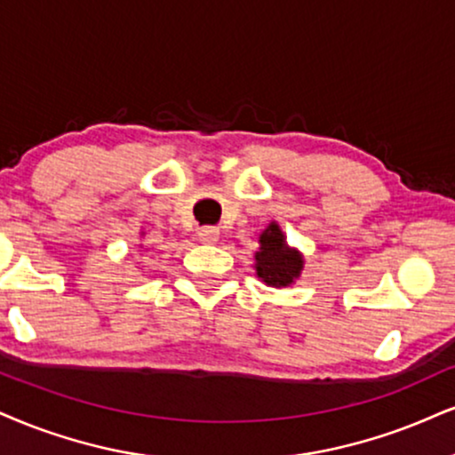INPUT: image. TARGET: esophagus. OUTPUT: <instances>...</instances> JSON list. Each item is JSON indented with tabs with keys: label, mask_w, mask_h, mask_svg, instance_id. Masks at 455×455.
<instances>
[{
	"label": "esophagus",
	"mask_w": 455,
	"mask_h": 455,
	"mask_svg": "<svg viewBox=\"0 0 455 455\" xmlns=\"http://www.w3.org/2000/svg\"><path fill=\"white\" fill-rule=\"evenodd\" d=\"M198 240H200V243H204V244L217 243V240H219V229L212 228V226L200 228L198 229Z\"/></svg>",
	"instance_id": "esophagus-1"
}]
</instances>
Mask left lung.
Segmentation results:
<instances>
[{
    "mask_svg": "<svg viewBox=\"0 0 455 455\" xmlns=\"http://www.w3.org/2000/svg\"><path fill=\"white\" fill-rule=\"evenodd\" d=\"M259 251L255 253L257 276L270 287H287L293 283V278L299 276L301 257L291 251L284 243L283 232L276 223H270L266 232L259 236Z\"/></svg>",
    "mask_w": 455,
    "mask_h": 455,
    "instance_id": "left-lung-1",
    "label": "left lung"
}]
</instances>
